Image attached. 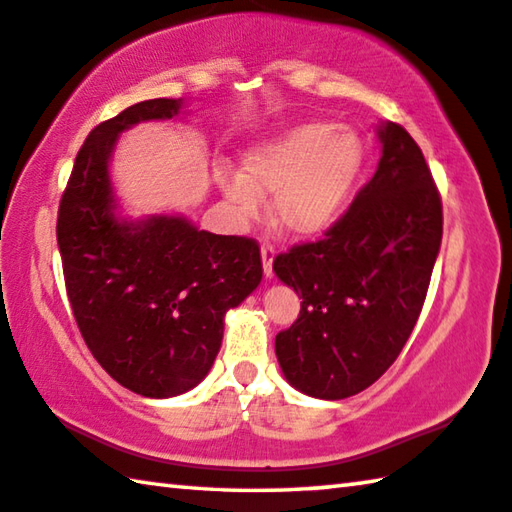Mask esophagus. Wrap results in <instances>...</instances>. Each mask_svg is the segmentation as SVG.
<instances>
[{"mask_svg":"<svg viewBox=\"0 0 512 512\" xmlns=\"http://www.w3.org/2000/svg\"><path fill=\"white\" fill-rule=\"evenodd\" d=\"M273 259H275V248L271 244H264L262 246V268H264L266 280H271L273 277Z\"/></svg>","mask_w":512,"mask_h":512,"instance_id":"1","label":"esophagus"}]
</instances>
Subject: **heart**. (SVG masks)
<instances>
[{
    "mask_svg": "<svg viewBox=\"0 0 512 512\" xmlns=\"http://www.w3.org/2000/svg\"><path fill=\"white\" fill-rule=\"evenodd\" d=\"M366 151L352 128L334 121H305L255 144L241 160V173H223L221 192L239 219L253 221L264 198L293 237H318L348 212Z\"/></svg>",
    "mask_w": 512,
    "mask_h": 512,
    "instance_id": "heart-1",
    "label": "heart"
}]
</instances>
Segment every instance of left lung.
Returning a JSON list of instances; mask_svg holds the SVG:
<instances>
[{"instance_id":"left-lung-1","label":"left lung","mask_w":512,"mask_h":512,"mask_svg":"<svg viewBox=\"0 0 512 512\" xmlns=\"http://www.w3.org/2000/svg\"><path fill=\"white\" fill-rule=\"evenodd\" d=\"M375 176L316 244L273 262L300 293V316L275 336L296 391L343 400L384 375L409 341L443 239V205L420 146L402 126H377Z\"/></svg>"}]
</instances>
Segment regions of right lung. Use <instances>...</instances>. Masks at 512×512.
<instances>
[{"instance_id": "obj_1", "label": "right lung", "mask_w": 512, "mask_h": 512, "mask_svg": "<svg viewBox=\"0 0 512 512\" xmlns=\"http://www.w3.org/2000/svg\"><path fill=\"white\" fill-rule=\"evenodd\" d=\"M183 108V99L140 101L94 128L56 225L69 305L92 357L117 384L151 400L201 384L221 348L225 311L262 282L253 239L198 230L183 214L121 212L110 176L121 133Z\"/></svg>"}]
</instances>
